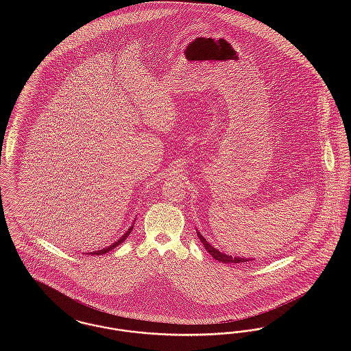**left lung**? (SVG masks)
<instances>
[{
    "mask_svg": "<svg viewBox=\"0 0 351 351\" xmlns=\"http://www.w3.org/2000/svg\"><path fill=\"white\" fill-rule=\"evenodd\" d=\"M197 237L200 238L201 242H202V245H204V247L208 250V252L218 261V262H222V263H243V262H249L251 259H247V258H238V256H232V255H226V254H223V252H221V251H218L216 247H213L202 235H201L200 232H197Z\"/></svg>",
    "mask_w": 351,
    "mask_h": 351,
    "instance_id": "obj_1",
    "label": "left lung"
}]
</instances>
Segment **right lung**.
Returning <instances> with one entry per match:
<instances>
[{"label": "right lung", "instance_id": "1", "mask_svg": "<svg viewBox=\"0 0 351 351\" xmlns=\"http://www.w3.org/2000/svg\"><path fill=\"white\" fill-rule=\"evenodd\" d=\"M134 225H132L130 226V229H128V232L126 233L123 234L118 241H116L113 245H110V246H108V247H104V249H101V250L97 251H93V252H89L90 255H102V254H106V252H109L110 250H113V249H116L117 246H119L126 238H128V235L129 234L132 233V230H133Z\"/></svg>", "mask_w": 351, "mask_h": 351}]
</instances>
